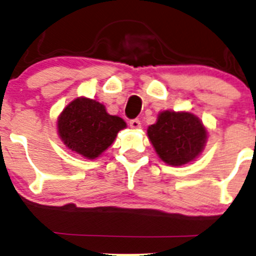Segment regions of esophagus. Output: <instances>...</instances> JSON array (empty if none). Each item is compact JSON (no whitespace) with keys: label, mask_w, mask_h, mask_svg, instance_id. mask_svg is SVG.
<instances>
[{"label":"esophagus","mask_w":256,"mask_h":256,"mask_svg":"<svg viewBox=\"0 0 256 256\" xmlns=\"http://www.w3.org/2000/svg\"><path fill=\"white\" fill-rule=\"evenodd\" d=\"M130 126L131 128H135V130H138V128H141V122L138 118H132V120H130Z\"/></svg>","instance_id":"obj_1"}]
</instances>
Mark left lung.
Segmentation results:
<instances>
[{
	"mask_svg": "<svg viewBox=\"0 0 256 256\" xmlns=\"http://www.w3.org/2000/svg\"><path fill=\"white\" fill-rule=\"evenodd\" d=\"M147 135L162 161L172 166L193 161L207 141V130L190 112H161L157 122L148 126Z\"/></svg>",
	"mask_w": 256,
	"mask_h": 256,
	"instance_id": "obj_1",
	"label": "left lung"
}]
</instances>
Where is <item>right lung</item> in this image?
I'll return each instance as SVG.
<instances>
[{"label": "right lung", "instance_id": "1", "mask_svg": "<svg viewBox=\"0 0 256 256\" xmlns=\"http://www.w3.org/2000/svg\"><path fill=\"white\" fill-rule=\"evenodd\" d=\"M126 122L109 115L96 100L78 98L58 118V132L66 147L86 158H96L115 140Z\"/></svg>", "mask_w": 256, "mask_h": 256}]
</instances>
